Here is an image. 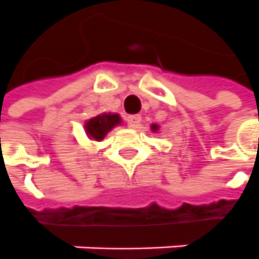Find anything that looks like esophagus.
Returning a JSON list of instances; mask_svg holds the SVG:
<instances>
[{
  "label": "esophagus",
  "instance_id": "esophagus-1",
  "mask_svg": "<svg viewBox=\"0 0 259 259\" xmlns=\"http://www.w3.org/2000/svg\"><path fill=\"white\" fill-rule=\"evenodd\" d=\"M141 115H130L128 117V125L131 128H138V125L141 124Z\"/></svg>",
  "mask_w": 259,
  "mask_h": 259
}]
</instances>
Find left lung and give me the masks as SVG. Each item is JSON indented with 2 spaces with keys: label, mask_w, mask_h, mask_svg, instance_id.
I'll return each instance as SVG.
<instances>
[{
  "label": "left lung",
  "mask_w": 259,
  "mask_h": 259,
  "mask_svg": "<svg viewBox=\"0 0 259 259\" xmlns=\"http://www.w3.org/2000/svg\"><path fill=\"white\" fill-rule=\"evenodd\" d=\"M151 130H152V131H157L158 130L157 124H152V125H151Z\"/></svg>",
  "instance_id": "1"
}]
</instances>
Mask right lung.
I'll list each match as a JSON object with an SVG mask.
<instances>
[{"instance_id":"right-lung-1","label":"right lung","mask_w":259,"mask_h":259,"mask_svg":"<svg viewBox=\"0 0 259 259\" xmlns=\"http://www.w3.org/2000/svg\"><path fill=\"white\" fill-rule=\"evenodd\" d=\"M122 121L118 114H100L85 122V131L91 140L101 141L114 126H117Z\"/></svg>"}]
</instances>
